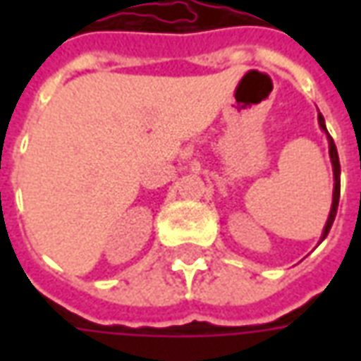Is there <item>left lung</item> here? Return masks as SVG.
<instances>
[{
    "label": "left lung",
    "mask_w": 361,
    "mask_h": 361,
    "mask_svg": "<svg viewBox=\"0 0 361 361\" xmlns=\"http://www.w3.org/2000/svg\"><path fill=\"white\" fill-rule=\"evenodd\" d=\"M319 127L325 131L326 141H329V157H331V162H333V178H334V189H333V204H331V212H329V219H326V224L323 228V234H321V240L319 243L323 242L326 238V234L331 232V226H333L334 216H336V211H338V199H341V162H338V152H336V145H334L333 137L329 135L325 126V118L317 114Z\"/></svg>",
    "instance_id": "1"
}]
</instances>
